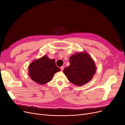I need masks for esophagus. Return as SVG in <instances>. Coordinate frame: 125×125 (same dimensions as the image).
I'll use <instances>...</instances> for the list:
<instances>
[{
	"instance_id": "34e87169",
	"label": "esophagus",
	"mask_w": 125,
	"mask_h": 125,
	"mask_svg": "<svg viewBox=\"0 0 125 125\" xmlns=\"http://www.w3.org/2000/svg\"><path fill=\"white\" fill-rule=\"evenodd\" d=\"M63 69H64V67H63V66L60 67V69H61V70H62V71H63Z\"/></svg>"
}]
</instances>
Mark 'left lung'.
Instances as JSON below:
<instances>
[{
	"label": "left lung",
	"mask_w": 125,
	"mask_h": 125,
	"mask_svg": "<svg viewBox=\"0 0 125 125\" xmlns=\"http://www.w3.org/2000/svg\"><path fill=\"white\" fill-rule=\"evenodd\" d=\"M70 66L63 70L68 80L76 85H82L91 80L96 71L95 63L89 54L79 52L69 58Z\"/></svg>",
	"instance_id": "left-lung-1"
}]
</instances>
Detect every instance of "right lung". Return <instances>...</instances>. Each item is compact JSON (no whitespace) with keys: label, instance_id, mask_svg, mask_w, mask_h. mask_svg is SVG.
<instances>
[{"label":"right lung","instance_id":"add662e5","mask_svg":"<svg viewBox=\"0 0 125 125\" xmlns=\"http://www.w3.org/2000/svg\"><path fill=\"white\" fill-rule=\"evenodd\" d=\"M55 59L46 56L33 62L29 67V73L32 80L40 84H44L52 80L55 73L60 71Z\"/></svg>","mask_w":125,"mask_h":125}]
</instances>
